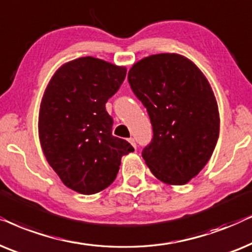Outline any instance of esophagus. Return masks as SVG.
<instances>
[{"label":"esophagus","mask_w":252,"mask_h":252,"mask_svg":"<svg viewBox=\"0 0 252 252\" xmlns=\"http://www.w3.org/2000/svg\"><path fill=\"white\" fill-rule=\"evenodd\" d=\"M128 142H129L130 144H131V145L136 149V142H135V139L132 138V137H131V138H129V139H128Z\"/></svg>","instance_id":"34e87169"}]
</instances>
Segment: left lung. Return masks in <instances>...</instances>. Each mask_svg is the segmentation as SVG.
<instances>
[{
  "mask_svg": "<svg viewBox=\"0 0 252 252\" xmlns=\"http://www.w3.org/2000/svg\"><path fill=\"white\" fill-rule=\"evenodd\" d=\"M128 80L153 128L152 142L142 152L147 167L169 186L188 183L205 167L219 138V109L209 80L175 53L142 59Z\"/></svg>",
  "mask_w": 252,
  "mask_h": 252,
  "instance_id": "obj_1",
  "label": "left lung"
}]
</instances>
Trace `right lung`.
<instances>
[{"instance_id": "obj_1", "label": "right lung", "mask_w": 252, "mask_h": 252, "mask_svg": "<svg viewBox=\"0 0 252 252\" xmlns=\"http://www.w3.org/2000/svg\"><path fill=\"white\" fill-rule=\"evenodd\" d=\"M126 66L86 56L56 70L40 103L39 139L50 167L64 186L83 194L114 182L121 159L133 152L112 135L106 102L120 89Z\"/></svg>"}]
</instances>
